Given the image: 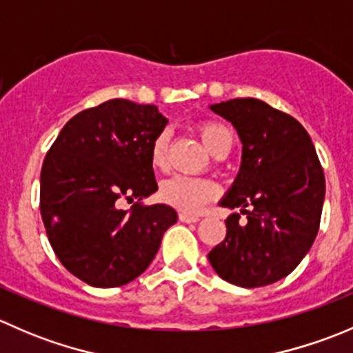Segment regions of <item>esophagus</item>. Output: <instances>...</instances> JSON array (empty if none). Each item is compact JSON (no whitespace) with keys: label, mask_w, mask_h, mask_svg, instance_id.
<instances>
[{"label":"esophagus","mask_w":353,"mask_h":353,"mask_svg":"<svg viewBox=\"0 0 353 353\" xmlns=\"http://www.w3.org/2000/svg\"><path fill=\"white\" fill-rule=\"evenodd\" d=\"M179 220L184 223H196L198 215H190V213H179Z\"/></svg>","instance_id":"34e87169"}]
</instances>
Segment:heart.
I'll return each mask as SVG.
<instances>
[{
    "instance_id": "b5f03b06",
    "label": "heart",
    "mask_w": 353,
    "mask_h": 353,
    "mask_svg": "<svg viewBox=\"0 0 353 353\" xmlns=\"http://www.w3.org/2000/svg\"><path fill=\"white\" fill-rule=\"evenodd\" d=\"M196 130L210 154L219 159L230 154L234 147V133L227 124L219 123V121H203L198 124ZM169 145L170 131L163 128L155 134L150 143V150H148L150 165L155 170L167 169ZM157 196L163 205H169L184 213H194L205 203L212 201L216 196V184L206 177L172 176L160 184Z\"/></svg>"
}]
</instances>
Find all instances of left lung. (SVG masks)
Here are the masks:
<instances>
[{"instance_id": "8db88e82", "label": "left lung", "mask_w": 353, "mask_h": 353, "mask_svg": "<svg viewBox=\"0 0 353 353\" xmlns=\"http://www.w3.org/2000/svg\"><path fill=\"white\" fill-rule=\"evenodd\" d=\"M234 124L243 162L225 208L227 236L208 252L220 279L254 288L290 275L314 243L325 201V172L311 137L295 117L258 99L210 105ZM251 208V210H248Z\"/></svg>"}]
</instances>
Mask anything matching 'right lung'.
<instances>
[{"label": "right lung", "mask_w": 353, "mask_h": 353, "mask_svg": "<svg viewBox=\"0 0 353 353\" xmlns=\"http://www.w3.org/2000/svg\"><path fill=\"white\" fill-rule=\"evenodd\" d=\"M167 119L157 105L110 99L71 117L41 170V215L56 256L92 287L140 276L177 222L167 205H143L157 191L148 150ZM135 201L130 210L119 205Z\"/></svg>", "instance_id": "add662e5"}]
</instances>
